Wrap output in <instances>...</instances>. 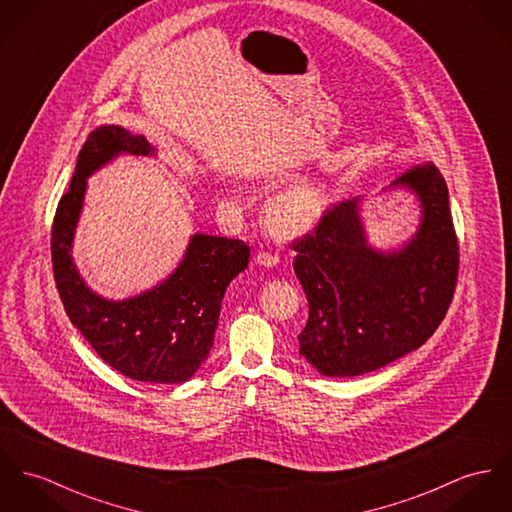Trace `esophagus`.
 Listing matches in <instances>:
<instances>
[{
	"label": "esophagus",
	"mask_w": 512,
	"mask_h": 512,
	"mask_svg": "<svg viewBox=\"0 0 512 512\" xmlns=\"http://www.w3.org/2000/svg\"><path fill=\"white\" fill-rule=\"evenodd\" d=\"M255 261L263 267H275V265H278V255L271 253V251H259L255 255Z\"/></svg>",
	"instance_id": "obj_1"
}]
</instances>
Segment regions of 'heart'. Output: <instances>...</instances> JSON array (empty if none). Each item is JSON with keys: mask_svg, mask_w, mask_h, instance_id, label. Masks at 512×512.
Segmentation results:
<instances>
[{"mask_svg": "<svg viewBox=\"0 0 512 512\" xmlns=\"http://www.w3.org/2000/svg\"><path fill=\"white\" fill-rule=\"evenodd\" d=\"M325 197L317 187H296L269 202V222L278 232L290 234L308 228L321 214Z\"/></svg>", "mask_w": 512, "mask_h": 512, "instance_id": "heart-1", "label": "heart"}]
</instances>
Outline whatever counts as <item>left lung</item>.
Listing matches in <instances>:
<instances>
[{
  "label": "left lung",
  "instance_id": "1",
  "mask_svg": "<svg viewBox=\"0 0 512 512\" xmlns=\"http://www.w3.org/2000/svg\"><path fill=\"white\" fill-rule=\"evenodd\" d=\"M395 185L415 191L423 208L403 249L368 247L356 200L325 208L314 230L290 243L310 304L300 354L323 376H360L419 349L454 298L460 245L444 177L429 161Z\"/></svg>",
  "mask_w": 512,
  "mask_h": 512
}]
</instances>
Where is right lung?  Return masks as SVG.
<instances>
[{"instance_id": "obj_1", "label": "right lung", "mask_w": 512, "mask_h": 512, "mask_svg": "<svg viewBox=\"0 0 512 512\" xmlns=\"http://www.w3.org/2000/svg\"><path fill=\"white\" fill-rule=\"evenodd\" d=\"M120 152L148 156L154 148L120 126H101L79 150L70 189L52 222L56 288L70 321L109 366L138 382L181 384L214 345L224 292L247 267L249 245L197 234L175 273L156 288L122 302L93 294L79 278L70 249L87 177Z\"/></svg>"}]
</instances>
